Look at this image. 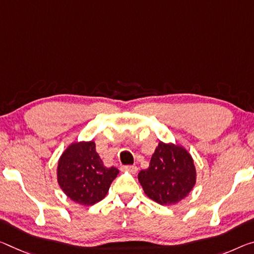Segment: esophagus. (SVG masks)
<instances>
[{
  "instance_id": "obj_1",
  "label": "esophagus",
  "mask_w": 254,
  "mask_h": 254,
  "mask_svg": "<svg viewBox=\"0 0 254 254\" xmlns=\"http://www.w3.org/2000/svg\"><path fill=\"white\" fill-rule=\"evenodd\" d=\"M122 170L130 172L131 174H136V172H138V167H136L135 165H127V166L122 167Z\"/></svg>"
}]
</instances>
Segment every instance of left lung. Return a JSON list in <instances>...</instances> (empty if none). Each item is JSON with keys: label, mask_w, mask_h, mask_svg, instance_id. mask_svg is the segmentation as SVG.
Returning a JSON list of instances; mask_svg holds the SVG:
<instances>
[{"label": "left lung", "mask_w": 254, "mask_h": 254, "mask_svg": "<svg viewBox=\"0 0 254 254\" xmlns=\"http://www.w3.org/2000/svg\"><path fill=\"white\" fill-rule=\"evenodd\" d=\"M138 180L149 199L159 204H175L192 191L196 181L192 156L180 144L160 141L147 170Z\"/></svg>", "instance_id": "1"}]
</instances>
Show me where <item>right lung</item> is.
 <instances>
[{
    "instance_id": "right-lung-1",
    "label": "right lung",
    "mask_w": 254,
    "mask_h": 254,
    "mask_svg": "<svg viewBox=\"0 0 254 254\" xmlns=\"http://www.w3.org/2000/svg\"><path fill=\"white\" fill-rule=\"evenodd\" d=\"M119 170L105 167L92 141L73 142L58 163V183L75 203L92 206L105 198Z\"/></svg>"
}]
</instances>
